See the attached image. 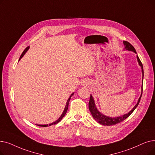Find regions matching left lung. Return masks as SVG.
I'll return each mask as SVG.
<instances>
[{"mask_svg":"<svg viewBox=\"0 0 155 155\" xmlns=\"http://www.w3.org/2000/svg\"><path fill=\"white\" fill-rule=\"evenodd\" d=\"M124 44L125 45V49L126 50H129V51H133L134 52H135L137 54L136 51L135 49V48L129 42L127 41H124ZM137 59L138 63L139 64V65L141 66V68H142V73H143V78L144 77V70H143V64L141 63L140 59L139 58L138 56H137ZM142 94H143V88H142V93H141V95L138 100V102L136 104V105L134 107V108L129 112L125 115H122V117H118L117 118H111V117H106L103 114L101 113L96 108L95 103H94V99L92 97V96L91 95V97H90V100H89V110L92 114V115L93 117V118H94V120H96L98 123H99L100 124L103 125H107V126H111V125H116L117 124H119L120 122H123L124 120H125L127 117H129L132 113L135 110V109L137 107V106H138L140 100L141 98V96H142Z\"/></svg>","mask_w":155,"mask_h":155,"instance_id":"1","label":"left lung"}]
</instances>
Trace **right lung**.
Listing matches in <instances>:
<instances>
[{
    "mask_svg": "<svg viewBox=\"0 0 155 155\" xmlns=\"http://www.w3.org/2000/svg\"><path fill=\"white\" fill-rule=\"evenodd\" d=\"M29 49V46L28 47H27V48H26L25 50H24V51L23 52V53L21 54V56H20V58H19V59H21L23 56V55L25 54L26 53V52L28 51V49ZM73 94L74 93H73L70 96V97L68 98V101H67V102H66V106H65V108H64V111H63V113H62V115H61V117H60L59 118V119L58 120H57L56 122H53V123H52V124H49V125H38V126H40V127H48V126H51V125H55V124H58V122H59L60 121H61V120H62V118L64 117V115H66V111H67V110H68V104H69V101H70V99H71V97L73 95Z\"/></svg>",
    "mask_w": 155,
    "mask_h": 155,
    "instance_id": "obj_1",
    "label": "right lung"
}]
</instances>
